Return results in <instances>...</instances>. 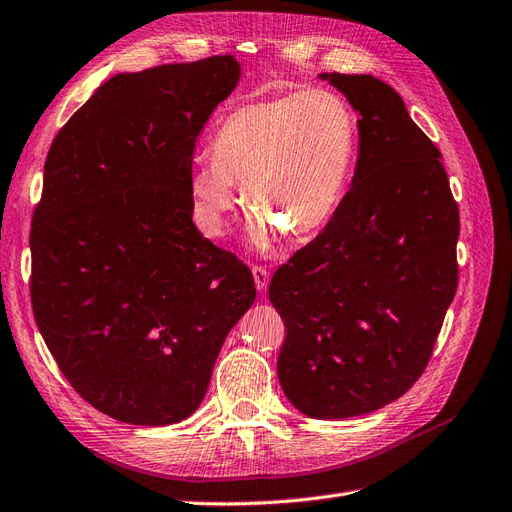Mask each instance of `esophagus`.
<instances>
[{"label":"esophagus","instance_id":"34e87169","mask_svg":"<svg viewBox=\"0 0 512 512\" xmlns=\"http://www.w3.org/2000/svg\"><path fill=\"white\" fill-rule=\"evenodd\" d=\"M252 273H254L256 288H258V290H267V286H269V277H271L269 269H267V267H262V265H254V267H252Z\"/></svg>","mask_w":512,"mask_h":512}]
</instances>
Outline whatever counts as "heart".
I'll use <instances>...</instances> for the list:
<instances>
[{
    "instance_id": "heart-1",
    "label": "heart",
    "mask_w": 512,
    "mask_h": 512,
    "mask_svg": "<svg viewBox=\"0 0 512 512\" xmlns=\"http://www.w3.org/2000/svg\"><path fill=\"white\" fill-rule=\"evenodd\" d=\"M359 149L350 102L327 87L247 102L228 113L213 138V158L190 173L196 226L220 237L245 203L260 241L269 228L294 241L314 237L333 218Z\"/></svg>"
}]
</instances>
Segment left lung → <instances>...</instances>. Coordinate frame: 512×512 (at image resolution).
Masks as SVG:
<instances>
[{
    "label": "left lung",
    "mask_w": 512,
    "mask_h": 512,
    "mask_svg": "<svg viewBox=\"0 0 512 512\" xmlns=\"http://www.w3.org/2000/svg\"><path fill=\"white\" fill-rule=\"evenodd\" d=\"M359 113L350 190L320 235L273 273L286 339L277 376L312 418L369 414L423 376L457 282L459 207L442 153L397 91L320 74Z\"/></svg>",
    "instance_id": "1"
}]
</instances>
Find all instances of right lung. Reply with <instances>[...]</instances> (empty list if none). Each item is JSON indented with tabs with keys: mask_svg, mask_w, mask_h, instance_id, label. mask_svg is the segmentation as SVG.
Returning a JSON list of instances; mask_svg holds the SVG:
<instances>
[{
	"mask_svg": "<svg viewBox=\"0 0 512 512\" xmlns=\"http://www.w3.org/2000/svg\"><path fill=\"white\" fill-rule=\"evenodd\" d=\"M237 83L232 55L117 74L46 156L34 318L72 389L121 423L188 418L256 299L250 267L192 222L196 141Z\"/></svg>",
	"mask_w": 512,
	"mask_h": 512,
	"instance_id": "right-lung-1",
	"label": "right lung"
}]
</instances>
